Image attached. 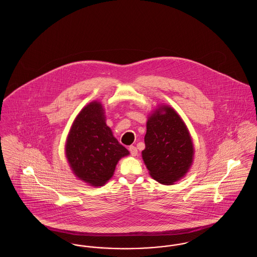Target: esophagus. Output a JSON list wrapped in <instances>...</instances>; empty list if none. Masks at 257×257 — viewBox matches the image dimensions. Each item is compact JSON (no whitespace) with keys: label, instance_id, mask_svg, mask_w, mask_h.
<instances>
[{"label":"esophagus","instance_id":"34e87169","mask_svg":"<svg viewBox=\"0 0 257 257\" xmlns=\"http://www.w3.org/2000/svg\"><path fill=\"white\" fill-rule=\"evenodd\" d=\"M128 149H129L130 154H131L132 156H137V154H138V149H137V147L131 146V147H129Z\"/></svg>","mask_w":257,"mask_h":257}]
</instances>
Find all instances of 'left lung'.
Returning a JSON list of instances; mask_svg holds the SVG:
<instances>
[{
    "label": "left lung",
    "mask_w": 257,
    "mask_h": 257,
    "mask_svg": "<svg viewBox=\"0 0 257 257\" xmlns=\"http://www.w3.org/2000/svg\"><path fill=\"white\" fill-rule=\"evenodd\" d=\"M142 152L150 175L164 185H171L183 177L194 155L189 131L171 107H161L148 118Z\"/></svg>",
    "instance_id": "left-lung-1"
}]
</instances>
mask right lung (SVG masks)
<instances>
[{"instance_id": "add662e5", "label": "right lung", "mask_w": 257, "mask_h": 257, "mask_svg": "<svg viewBox=\"0 0 257 257\" xmlns=\"http://www.w3.org/2000/svg\"><path fill=\"white\" fill-rule=\"evenodd\" d=\"M66 157L74 173L91 186H103L129 151L112 136L102 106L91 102L74 120L66 142Z\"/></svg>"}]
</instances>
